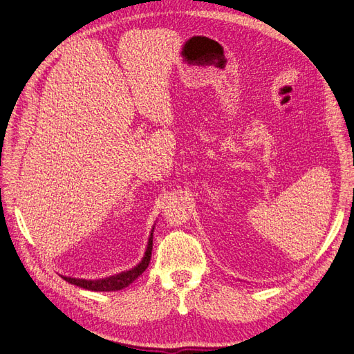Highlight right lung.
I'll list each match as a JSON object with an SVG mask.
<instances>
[{"label": "right lung", "mask_w": 354, "mask_h": 354, "mask_svg": "<svg viewBox=\"0 0 354 354\" xmlns=\"http://www.w3.org/2000/svg\"><path fill=\"white\" fill-rule=\"evenodd\" d=\"M152 245H153V229L151 232V236H149L147 242V248L145 252L143 260L138 263L134 269L122 272L120 274L104 277V279H97V281H87V279H75V277H63L66 282L77 285L80 288L88 289V291H120V289L127 288L130 283H133L138 276H140L146 269L149 263H151V257H152Z\"/></svg>", "instance_id": "add662e5"}]
</instances>
